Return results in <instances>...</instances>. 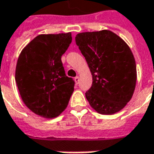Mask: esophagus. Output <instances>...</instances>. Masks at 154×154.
<instances>
[{"label": "esophagus", "mask_w": 154, "mask_h": 154, "mask_svg": "<svg viewBox=\"0 0 154 154\" xmlns=\"http://www.w3.org/2000/svg\"><path fill=\"white\" fill-rule=\"evenodd\" d=\"M74 81H75L76 84H79V82H80V78H79L78 76H76V77L74 78Z\"/></svg>", "instance_id": "1"}]
</instances>
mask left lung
<instances>
[{
	"label": "left lung",
	"mask_w": 154,
	"mask_h": 154,
	"mask_svg": "<svg viewBox=\"0 0 154 154\" xmlns=\"http://www.w3.org/2000/svg\"><path fill=\"white\" fill-rule=\"evenodd\" d=\"M75 42L92 75V87L86 92L91 107L102 115L120 111L132 98L137 80L130 48L109 30L78 33Z\"/></svg>",
	"instance_id": "left-lung-1"
}]
</instances>
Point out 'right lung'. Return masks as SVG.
<instances>
[{
    "label": "right lung",
    "mask_w": 154,
    "mask_h": 154,
    "mask_svg": "<svg viewBox=\"0 0 154 154\" xmlns=\"http://www.w3.org/2000/svg\"><path fill=\"white\" fill-rule=\"evenodd\" d=\"M72 42L71 32L41 34L22 50L15 81L22 101L36 115L54 118L67 108L74 81L61 58Z\"/></svg>",
    "instance_id": "right-lung-1"
}]
</instances>
